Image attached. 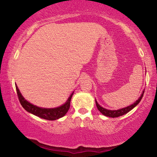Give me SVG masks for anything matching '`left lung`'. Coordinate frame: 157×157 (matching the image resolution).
I'll return each instance as SVG.
<instances>
[{
  "instance_id": "obj_1",
  "label": "left lung",
  "mask_w": 157,
  "mask_h": 157,
  "mask_svg": "<svg viewBox=\"0 0 157 157\" xmlns=\"http://www.w3.org/2000/svg\"><path fill=\"white\" fill-rule=\"evenodd\" d=\"M144 93V90L142 91V94H141L140 97L138 98V100H136L133 104L130 105V106H128L127 107H125V108L117 109V110H109V109H105V108H104V107L101 106L100 105L98 104V102L96 101V106H97L98 110L103 115L106 116V117H112V118L119 117H120V116H123L124 114H126V113H128V111H130L132 109H134L135 106H137V105L139 104V103L140 102L141 98H142Z\"/></svg>"
}]
</instances>
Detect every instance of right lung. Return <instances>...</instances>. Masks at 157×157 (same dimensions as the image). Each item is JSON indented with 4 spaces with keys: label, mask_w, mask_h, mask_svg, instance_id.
<instances>
[{
    "label": "right lung",
    "mask_w": 157,
    "mask_h": 157,
    "mask_svg": "<svg viewBox=\"0 0 157 157\" xmlns=\"http://www.w3.org/2000/svg\"><path fill=\"white\" fill-rule=\"evenodd\" d=\"M17 94H18L19 101H20L21 106H22L25 111L28 112L32 113V114L40 118H42L44 119L50 120V121H53V120L59 119L60 118L63 117V116L66 115L67 113L68 109L70 108V102L71 100L72 96L74 94V92L71 94V96L68 97V100L66 101L65 104H63L61 106L56 108H42V107H38L37 106L31 104V103L25 100L24 97L22 96V94L19 91L18 88L16 85Z\"/></svg>",
    "instance_id": "1"
}]
</instances>
